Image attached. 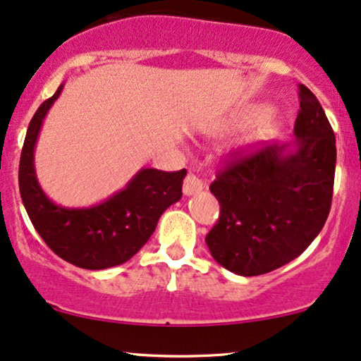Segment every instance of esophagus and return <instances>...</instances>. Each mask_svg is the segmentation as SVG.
<instances>
[{"mask_svg": "<svg viewBox=\"0 0 361 361\" xmlns=\"http://www.w3.org/2000/svg\"><path fill=\"white\" fill-rule=\"evenodd\" d=\"M204 188L203 181L200 180L198 176L193 175V173H190L188 176L185 178L183 181V193L185 195H195V193H200Z\"/></svg>", "mask_w": 361, "mask_h": 361, "instance_id": "obj_1", "label": "esophagus"}]
</instances>
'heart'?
I'll return each mask as SVG.
<instances>
[{
  "mask_svg": "<svg viewBox=\"0 0 361 361\" xmlns=\"http://www.w3.org/2000/svg\"><path fill=\"white\" fill-rule=\"evenodd\" d=\"M263 113H264V108H257V109H253V111H250L248 115L241 116L240 121L241 123L252 121L253 118L262 116ZM278 128H280V121H278L276 118L264 116V118H262V120L257 123V126L253 128V131H252V133H250L248 141H246V143H248V145H259V143H263V141L270 140V138H273V136H275V133L278 131Z\"/></svg>",
  "mask_w": 361,
  "mask_h": 361,
  "instance_id": "obj_1",
  "label": "heart"
}]
</instances>
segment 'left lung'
Segmentation results:
<instances>
[{
	"instance_id": "left-lung-1",
	"label": "left lung",
	"mask_w": 361,
	"mask_h": 361,
	"mask_svg": "<svg viewBox=\"0 0 361 361\" xmlns=\"http://www.w3.org/2000/svg\"><path fill=\"white\" fill-rule=\"evenodd\" d=\"M298 98L295 143L263 141L255 152L235 153L209 185L220 218L204 240L212 257L236 275H263L300 257L330 213L335 133L305 85Z\"/></svg>"
}]
</instances>
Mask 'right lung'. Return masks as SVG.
Wrapping results in <instances>:
<instances>
[{"instance_id": "right-lung-1", "label": "right lung", "mask_w": 361, "mask_h": 361, "mask_svg": "<svg viewBox=\"0 0 361 361\" xmlns=\"http://www.w3.org/2000/svg\"><path fill=\"white\" fill-rule=\"evenodd\" d=\"M41 103L31 118L20 158V193L35 230L59 258L85 268L116 267L140 252L163 212L181 198L186 170L143 168L125 190L91 208H65L43 193L35 173V145L48 109L61 93Z\"/></svg>"}]
</instances>
